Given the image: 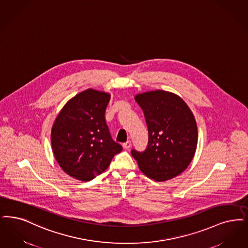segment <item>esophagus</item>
<instances>
[{
  "mask_svg": "<svg viewBox=\"0 0 248 248\" xmlns=\"http://www.w3.org/2000/svg\"><path fill=\"white\" fill-rule=\"evenodd\" d=\"M131 146H132V143H131V141H130V140L126 141L125 143H124V144H123V147H124L125 149H130V148H131Z\"/></svg>",
  "mask_w": 248,
  "mask_h": 248,
  "instance_id": "34e87169",
  "label": "esophagus"
}]
</instances>
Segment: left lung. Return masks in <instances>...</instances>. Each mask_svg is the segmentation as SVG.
<instances>
[{"label": "left lung", "instance_id": "1", "mask_svg": "<svg viewBox=\"0 0 248 248\" xmlns=\"http://www.w3.org/2000/svg\"><path fill=\"white\" fill-rule=\"evenodd\" d=\"M149 130L146 149L131 150L141 171L155 181H166L188 167L198 145V127L186 103L177 95L149 91L136 96Z\"/></svg>", "mask_w": 248, "mask_h": 248}]
</instances>
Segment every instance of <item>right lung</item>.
<instances>
[{
    "instance_id": "1",
    "label": "right lung",
    "mask_w": 248,
    "mask_h": 248,
    "mask_svg": "<svg viewBox=\"0 0 248 248\" xmlns=\"http://www.w3.org/2000/svg\"><path fill=\"white\" fill-rule=\"evenodd\" d=\"M109 97L87 89L70 99L53 124L50 140L54 157L74 178L90 181L123 150L111 139L105 119Z\"/></svg>"
}]
</instances>
